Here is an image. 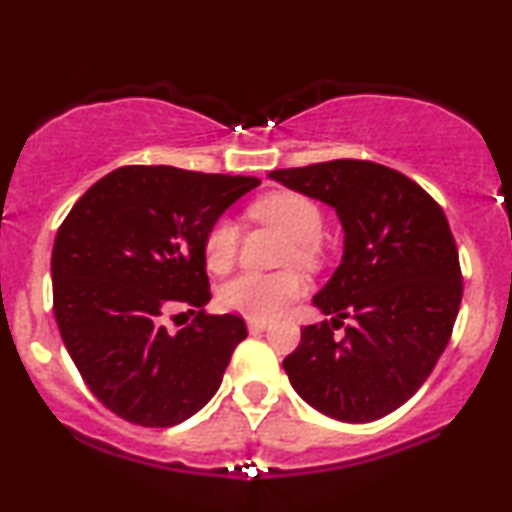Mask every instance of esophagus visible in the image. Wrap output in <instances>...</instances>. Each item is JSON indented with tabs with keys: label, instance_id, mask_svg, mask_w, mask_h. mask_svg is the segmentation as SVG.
<instances>
[{
	"label": "esophagus",
	"instance_id": "esophagus-1",
	"mask_svg": "<svg viewBox=\"0 0 512 512\" xmlns=\"http://www.w3.org/2000/svg\"><path fill=\"white\" fill-rule=\"evenodd\" d=\"M267 329H269L267 319H255V317L248 319V331H250V334H262V331H267Z\"/></svg>",
	"mask_w": 512,
	"mask_h": 512
}]
</instances>
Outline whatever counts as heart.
<instances>
[{
	"mask_svg": "<svg viewBox=\"0 0 512 512\" xmlns=\"http://www.w3.org/2000/svg\"><path fill=\"white\" fill-rule=\"evenodd\" d=\"M252 217L274 226L295 243V260H315V243L324 231L322 212L310 197L300 193H272L252 205ZM238 226L231 219L214 221L205 236V262L212 272H226L236 260ZM305 291L303 276L295 272L257 274L243 272L221 286L219 300L238 315L267 319L286 310Z\"/></svg>",
	"mask_w": 512,
	"mask_h": 512,
	"instance_id": "heart-1",
	"label": "heart"
}]
</instances>
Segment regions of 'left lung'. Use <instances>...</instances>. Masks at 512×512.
<instances>
[{
  "instance_id": "1",
  "label": "left lung",
  "mask_w": 512,
  "mask_h": 512,
  "mask_svg": "<svg viewBox=\"0 0 512 512\" xmlns=\"http://www.w3.org/2000/svg\"><path fill=\"white\" fill-rule=\"evenodd\" d=\"M269 178L324 202L343 255L312 305L331 324L305 326L283 360L307 405L341 422H374L420 386L451 338L463 279L443 209L389 166L357 159L279 169ZM350 318L341 339L333 329Z\"/></svg>"
}]
</instances>
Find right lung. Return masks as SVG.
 <instances>
[{
    "instance_id": "add662e5",
    "label": "right lung",
    "mask_w": 512,
    "mask_h": 512,
    "mask_svg": "<svg viewBox=\"0 0 512 512\" xmlns=\"http://www.w3.org/2000/svg\"><path fill=\"white\" fill-rule=\"evenodd\" d=\"M257 178L176 166H121L92 186L59 226L52 250L54 317L88 389L140 427H174L219 391L236 315H205V236ZM188 309L176 335L163 315Z\"/></svg>"
}]
</instances>
